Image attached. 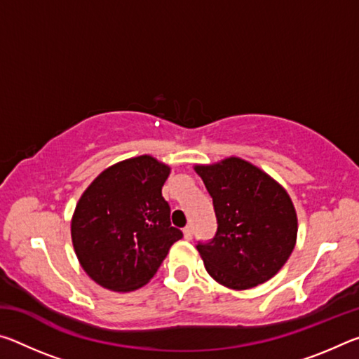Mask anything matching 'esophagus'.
I'll return each instance as SVG.
<instances>
[{"label": "esophagus", "mask_w": 359, "mask_h": 359, "mask_svg": "<svg viewBox=\"0 0 359 359\" xmlns=\"http://www.w3.org/2000/svg\"><path fill=\"white\" fill-rule=\"evenodd\" d=\"M193 238V228L191 226H185L184 228V239L185 241H191Z\"/></svg>", "instance_id": "34e87169"}]
</instances>
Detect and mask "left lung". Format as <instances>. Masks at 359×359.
<instances>
[{
	"label": "left lung",
	"mask_w": 359,
	"mask_h": 359,
	"mask_svg": "<svg viewBox=\"0 0 359 359\" xmlns=\"http://www.w3.org/2000/svg\"><path fill=\"white\" fill-rule=\"evenodd\" d=\"M214 201L215 238L198 244L205 271L223 287L248 290L274 277L296 245L297 215L287 190L239 156L194 165Z\"/></svg>",
	"instance_id": "8db88e82"
}]
</instances>
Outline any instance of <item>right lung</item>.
<instances>
[{"instance_id":"1","label":"right lung","mask_w":359,"mask_h":359,"mask_svg":"<svg viewBox=\"0 0 359 359\" xmlns=\"http://www.w3.org/2000/svg\"><path fill=\"white\" fill-rule=\"evenodd\" d=\"M171 168L150 155L104 169L82 193L71 239L82 269L102 288L130 293L156 274L182 239L161 194Z\"/></svg>"}]
</instances>
